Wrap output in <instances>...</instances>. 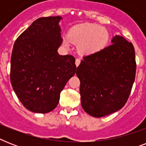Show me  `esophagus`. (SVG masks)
Here are the masks:
<instances>
[{
  "label": "esophagus",
  "mask_w": 146,
  "mask_h": 146,
  "mask_svg": "<svg viewBox=\"0 0 146 146\" xmlns=\"http://www.w3.org/2000/svg\"><path fill=\"white\" fill-rule=\"evenodd\" d=\"M75 64H76V66H79V65H80V60L78 59V58H77V59H76Z\"/></svg>",
  "instance_id": "1"
}]
</instances>
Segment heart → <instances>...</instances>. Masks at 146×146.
<instances>
[{"label":"heart","mask_w":146,"mask_h":146,"mask_svg":"<svg viewBox=\"0 0 146 146\" xmlns=\"http://www.w3.org/2000/svg\"><path fill=\"white\" fill-rule=\"evenodd\" d=\"M68 39L76 44V50L81 55H91L104 49L109 41V33L106 29L95 23L77 24L70 29ZM67 38L64 39V44L68 46Z\"/></svg>","instance_id":"b5f03b06"}]
</instances>
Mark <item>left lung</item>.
Listing matches in <instances>:
<instances>
[{
  "instance_id": "obj_1",
  "label": "left lung",
  "mask_w": 146,
  "mask_h": 146,
  "mask_svg": "<svg viewBox=\"0 0 146 146\" xmlns=\"http://www.w3.org/2000/svg\"><path fill=\"white\" fill-rule=\"evenodd\" d=\"M111 43L99 52L83 57L76 70L82 108L95 117L122 108L136 76L133 44L118 35L113 36Z\"/></svg>"
}]
</instances>
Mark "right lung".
<instances>
[{
	"mask_svg": "<svg viewBox=\"0 0 146 146\" xmlns=\"http://www.w3.org/2000/svg\"><path fill=\"white\" fill-rule=\"evenodd\" d=\"M60 16L41 17L16 40L10 60V82L29 111L45 113L58 104L60 94L76 66L72 55H60L63 42Z\"/></svg>",
	"mask_w": 146,
	"mask_h": 146,
	"instance_id": "right-lung-1",
	"label": "right lung"
}]
</instances>
